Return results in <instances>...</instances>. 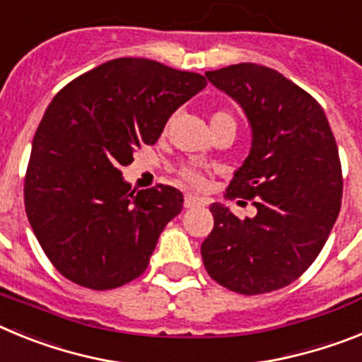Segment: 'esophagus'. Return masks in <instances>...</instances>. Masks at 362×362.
Listing matches in <instances>:
<instances>
[{"label": "esophagus", "instance_id": "obj_1", "mask_svg": "<svg viewBox=\"0 0 362 362\" xmlns=\"http://www.w3.org/2000/svg\"><path fill=\"white\" fill-rule=\"evenodd\" d=\"M206 201L196 196H185V209H196V206H204Z\"/></svg>", "mask_w": 362, "mask_h": 362}]
</instances>
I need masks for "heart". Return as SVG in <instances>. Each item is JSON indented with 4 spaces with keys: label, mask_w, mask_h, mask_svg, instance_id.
Masks as SVG:
<instances>
[{
    "label": "heart",
    "mask_w": 362,
    "mask_h": 362,
    "mask_svg": "<svg viewBox=\"0 0 362 362\" xmlns=\"http://www.w3.org/2000/svg\"><path fill=\"white\" fill-rule=\"evenodd\" d=\"M223 123H235V119H233V116L230 114L228 110H216L210 116V127H217V124H223ZM179 175L185 179V181H188L190 185H194V187H199V185H203V175L199 174L197 170H194V168H181L179 170Z\"/></svg>",
    "instance_id": "b5f03b06"
}]
</instances>
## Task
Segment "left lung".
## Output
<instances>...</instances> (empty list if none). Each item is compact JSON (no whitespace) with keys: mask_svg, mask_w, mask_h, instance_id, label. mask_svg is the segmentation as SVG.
I'll return each mask as SVG.
<instances>
[{"mask_svg":"<svg viewBox=\"0 0 362 362\" xmlns=\"http://www.w3.org/2000/svg\"><path fill=\"white\" fill-rule=\"evenodd\" d=\"M204 76L252 124L250 153L225 197L252 201L257 214L239 219L210 204L203 264L232 292H274L308 270L334 228L343 197L337 143L321 105L277 70L239 63Z\"/></svg>","mask_w":362,"mask_h":362,"instance_id":"1","label":"left lung"}]
</instances>
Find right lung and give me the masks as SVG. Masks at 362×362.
Returning a JSON list of instances; mask_svg holds the SVG:
<instances>
[{
  "label": "right lung",
  "instance_id": "right-lung-1",
  "mask_svg": "<svg viewBox=\"0 0 362 362\" xmlns=\"http://www.w3.org/2000/svg\"><path fill=\"white\" fill-rule=\"evenodd\" d=\"M204 85L201 74L119 57L57 92L34 134L23 194L32 230L63 277L112 290L146 270L183 194L168 185L130 192L121 168Z\"/></svg>",
  "mask_w": 362,
  "mask_h": 362
}]
</instances>
